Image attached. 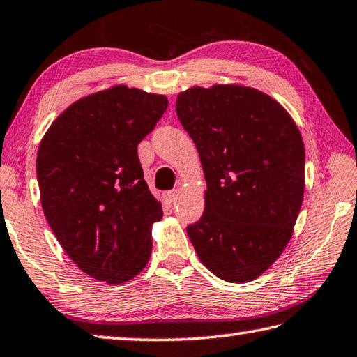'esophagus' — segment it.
<instances>
[{
	"mask_svg": "<svg viewBox=\"0 0 357 357\" xmlns=\"http://www.w3.org/2000/svg\"><path fill=\"white\" fill-rule=\"evenodd\" d=\"M163 197H165V200L167 202V204H176V202L178 200V191H176V190L166 191L163 194Z\"/></svg>",
	"mask_w": 357,
	"mask_h": 357,
	"instance_id": "obj_1",
	"label": "esophagus"
}]
</instances>
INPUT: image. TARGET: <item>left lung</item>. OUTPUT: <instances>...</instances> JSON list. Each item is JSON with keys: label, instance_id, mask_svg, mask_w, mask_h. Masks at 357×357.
Returning <instances> with one entry per match:
<instances>
[{"label": "left lung", "instance_id": "left-lung-1", "mask_svg": "<svg viewBox=\"0 0 357 357\" xmlns=\"http://www.w3.org/2000/svg\"><path fill=\"white\" fill-rule=\"evenodd\" d=\"M176 112L197 147L206 191L186 227L199 259L228 283L264 273L291 241L305 192V146L277 100L244 85L192 86Z\"/></svg>", "mask_w": 357, "mask_h": 357}]
</instances>
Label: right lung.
I'll list each match as a JSON object with an SVG mask.
<instances>
[{"mask_svg": "<svg viewBox=\"0 0 357 357\" xmlns=\"http://www.w3.org/2000/svg\"><path fill=\"white\" fill-rule=\"evenodd\" d=\"M166 109L163 95L115 85L71 104L40 143L45 218L74 264L107 284L137 277L151 258L163 210L137 151Z\"/></svg>", "mask_w": 357, "mask_h": 357, "instance_id": "obj_1", "label": "right lung"}]
</instances>
